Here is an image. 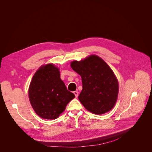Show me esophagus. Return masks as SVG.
<instances>
[{"label":"esophagus","mask_w":152,"mask_h":152,"mask_svg":"<svg viewBox=\"0 0 152 152\" xmlns=\"http://www.w3.org/2000/svg\"><path fill=\"white\" fill-rule=\"evenodd\" d=\"M73 94H75L76 98H77L78 96H79V93H78V91H74V92H73Z\"/></svg>","instance_id":"obj_1"}]
</instances>
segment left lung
<instances>
[{"instance_id": "1", "label": "left lung", "mask_w": 152, "mask_h": 152, "mask_svg": "<svg viewBox=\"0 0 152 152\" xmlns=\"http://www.w3.org/2000/svg\"><path fill=\"white\" fill-rule=\"evenodd\" d=\"M71 67L82 78V90L79 99L84 107L96 115L111 110L117 99L118 83L103 59L91 55L84 60L72 61Z\"/></svg>"}]
</instances>
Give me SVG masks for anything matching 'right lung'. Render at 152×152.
I'll list each match as a JSON object with an SVG mask.
<instances>
[{
  "instance_id": "add662e5",
  "label": "right lung",
  "mask_w": 152,
  "mask_h": 152,
  "mask_svg": "<svg viewBox=\"0 0 152 152\" xmlns=\"http://www.w3.org/2000/svg\"><path fill=\"white\" fill-rule=\"evenodd\" d=\"M32 108L39 117L55 119L64 112L75 96L67 90L60 79L59 69L53 64L40 66L35 72L28 89Z\"/></svg>"
}]
</instances>
